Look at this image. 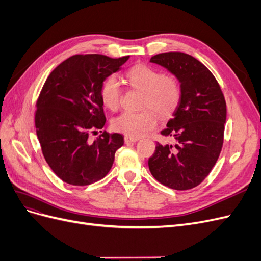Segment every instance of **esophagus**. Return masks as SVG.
<instances>
[{"label":"esophagus","instance_id":"esophagus-1","mask_svg":"<svg viewBox=\"0 0 261 261\" xmlns=\"http://www.w3.org/2000/svg\"><path fill=\"white\" fill-rule=\"evenodd\" d=\"M124 141H125V144H133V143H136V141H138V138H133V137L125 136Z\"/></svg>","mask_w":261,"mask_h":261}]
</instances>
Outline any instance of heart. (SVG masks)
<instances>
[{
  "instance_id": "b5f03b06",
  "label": "heart",
  "mask_w": 261,
  "mask_h": 261,
  "mask_svg": "<svg viewBox=\"0 0 261 261\" xmlns=\"http://www.w3.org/2000/svg\"><path fill=\"white\" fill-rule=\"evenodd\" d=\"M132 88L143 91L139 112H123L112 122L114 130L124 135L139 138L152 130L158 125L156 114L165 118L173 114L181 99V87L174 76L163 75L160 70L146 64H137L126 73ZM122 87L115 75H109L100 88L102 103L111 111L121 105ZM154 111L152 112V110Z\"/></svg>"
}]
</instances>
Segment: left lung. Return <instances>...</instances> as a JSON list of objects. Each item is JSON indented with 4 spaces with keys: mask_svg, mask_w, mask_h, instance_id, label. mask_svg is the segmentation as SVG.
<instances>
[{
    "mask_svg": "<svg viewBox=\"0 0 261 261\" xmlns=\"http://www.w3.org/2000/svg\"><path fill=\"white\" fill-rule=\"evenodd\" d=\"M174 74L181 87V99L161 135L172 144L158 143L148 165L164 186L186 191L206 178L223 146L226 103L216 77L194 57L165 52L150 59Z\"/></svg>",
    "mask_w": 261,
    "mask_h": 261,
    "instance_id": "8db88e82",
    "label": "left lung"
}]
</instances>
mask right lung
<instances>
[{"mask_svg": "<svg viewBox=\"0 0 261 261\" xmlns=\"http://www.w3.org/2000/svg\"><path fill=\"white\" fill-rule=\"evenodd\" d=\"M128 58L77 54L46 78L36 105V132L46 163L67 184L86 186L103 178L124 144L117 133L100 130L93 141L89 136L107 121L101 85Z\"/></svg>", "mask_w": 261, "mask_h": 261, "instance_id": "add662e5", "label": "right lung"}]
</instances>
